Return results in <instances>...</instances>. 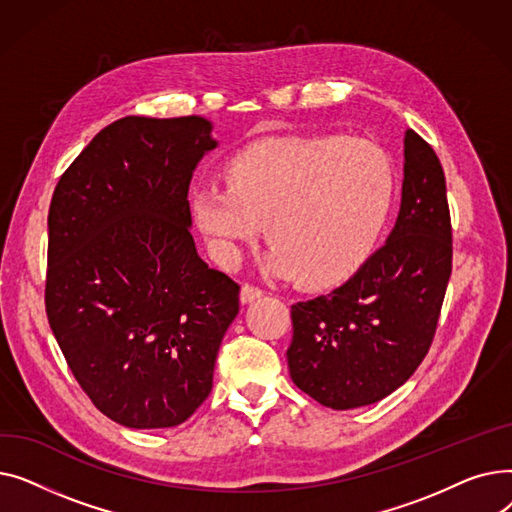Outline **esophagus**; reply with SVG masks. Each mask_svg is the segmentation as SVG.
Listing matches in <instances>:
<instances>
[{
  "label": "esophagus",
  "instance_id": "34e87169",
  "mask_svg": "<svg viewBox=\"0 0 512 512\" xmlns=\"http://www.w3.org/2000/svg\"><path fill=\"white\" fill-rule=\"evenodd\" d=\"M263 294V290L259 286H253V284H242L240 288V303H251L255 299H259Z\"/></svg>",
  "mask_w": 512,
  "mask_h": 512
}]
</instances>
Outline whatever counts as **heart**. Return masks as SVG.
<instances>
[{
    "label": "heart",
    "instance_id": "b5f03b06",
    "mask_svg": "<svg viewBox=\"0 0 512 512\" xmlns=\"http://www.w3.org/2000/svg\"><path fill=\"white\" fill-rule=\"evenodd\" d=\"M193 195V218L224 265L263 232L265 267L309 288L355 274L371 255L394 205L388 153L342 134L274 137L238 149Z\"/></svg>",
    "mask_w": 512,
    "mask_h": 512
}]
</instances>
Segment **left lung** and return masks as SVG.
Masks as SVG:
<instances>
[{"mask_svg":"<svg viewBox=\"0 0 512 512\" xmlns=\"http://www.w3.org/2000/svg\"><path fill=\"white\" fill-rule=\"evenodd\" d=\"M450 272L444 170L429 143L407 130L402 203L388 242L334 292L290 307L292 382L336 411L392 394L434 342Z\"/></svg>","mask_w":512,"mask_h":512,"instance_id":"1","label":"left lung"}]
</instances>
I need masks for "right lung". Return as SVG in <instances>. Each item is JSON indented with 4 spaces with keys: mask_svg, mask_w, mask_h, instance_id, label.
<instances>
[{
    "mask_svg": "<svg viewBox=\"0 0 512 512\" xmlns=\"http://www.w3.org/2000/svg\"><path fill=\"white\" fill-rule=\"evenodd\" d=\"M201 116H126L62 174L49 205L45 311L93 405L174 427L209 396L240 286L197 255L188 184L215 147Z\"/></svg>",
    "mask_w": 512,
    "mask_h": 512,
    "instance_id": "1",
    "label": "right lung"
}]
</instances>
